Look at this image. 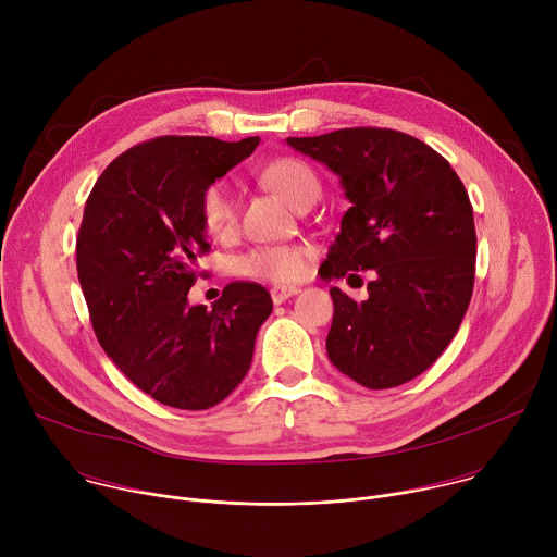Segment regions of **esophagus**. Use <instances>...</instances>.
Segmentation results:
<instances>
[{
  "label": "esophagus",
  "instance_id": "obj_1",
  "mask_svg": "<svg viewBox=\"0 0 557 557\" xmlns=\"http://www.w3.org/2000/svg\"><path fill=\"white\" fill-rule=\"evenodd\" d=\"M297 293H299L297 286H273L271 288V299H273V304H282V301H286L288 297H293Z\"/></svg>",
  "mask_w": 557,
  "mask_h": 557
}]
</instances>
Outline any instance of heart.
Instances as JSON below:
<instances>
[{
	"instance_id": "b5f03b06",
	"label": "heart",
	"mask_w": 557,
	"mask_h": 557,
	"mask_svg": "<svg viewBox=\"0 0 557 557\" xmlns=\"http://www.w3.org/2000/svg\"><path fill=\"white\" fill-rule=\"evenodd\" d=\"M262 176L280 196H284L297 209L320 196V181H317L314 172L304 161H297V158H277V161L264 168ZM198 209L200 220L211 235L220 237L233 231L237 211L235 200L224 183L218 181L205 187L200 194ZM308 256L310 253L304 245L260 247L237 260V269L249 277L288 284L306 273Z\"/></svg>"
}]
</instances>
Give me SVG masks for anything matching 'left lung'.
Listing matches in <instances>:
<instances>
[{"label":"left lung","instance_id":"8db88e82","mask_svg":"<svg viewBox=\"0 0 557 557\" xmlns=\"http://www.w3.org/2000/svg\"><path fill=\"white\" fill-rule=\"evenodd\" d=\"M286 143L335 172L350 200L320 273H376L366 301L331 288L329 359L370 389L412 381L449 346L473 290L475 226L460 178L438 151L396 129Z\"/></svg>","mask_w":557,"mask_h":557}]
</instances>
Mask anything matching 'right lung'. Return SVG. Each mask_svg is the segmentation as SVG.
Listing matches in <instances>:
<instances>
[{
    "instance_id": "add662e5",
    "label": "right lung",
    "mask_w": 557,
    "mask_h": 557,
    "mask_svg": "<svg viewBox=\"0 0 557 557\" xmlns=\"http://www.w3.org/2000/svg\"><path fill=\"white\" fill-rule=\"evenodd\" d=\"M260 138L158 136L106 168L76 237V273L95 335L116 368L158 404L207 410L249 372L273 310L256 282H231L211 306H191L198 258L209 251L200 194Z\"/></svg>"
}]
</instances>
